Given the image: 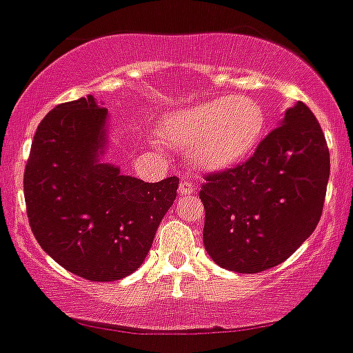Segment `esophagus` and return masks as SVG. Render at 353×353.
<instances>
[{
  "label": "esophagus",
  "mask_w": 353,
  "mask_h": 353,
  "mask_svg": "<svg viewBox=\"0 0 353 353\" xmlns=\"http://www.w3.org/2000/svg\"><path fill=\"white\" fill-rule=\"evenodd\" d=\"M195 188H197V185H195L194 181L183 179L179 183V194H183V195H194Z\"/></svg>",
  "instance_id": "34e87169"
}]
</instances>
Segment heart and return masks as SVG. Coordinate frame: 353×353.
<instances>
[{
    "instance_id": "1",
    "label": "heart",
    "mask_w": 353,
    "mask_h": 353,
    "mask_svg": "<svg viewBox=\"0 0 353 353\" xmlns=\"http://www.w3.org/2000/svg\"><path fill=\"white\" fill-rule=\"evenodd\" d=\"M265 113L249 97L223 96L174 113L165 122V137L195 149L197 163L223 168L238 163L257 145Z\"/></svg>"
}]
</instances>
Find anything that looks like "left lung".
Here are the masks:
<instances>
[{"label": "left lung", "mask_w": 353, "mask_h": 353, "mask_svg": "<svg viewBox=\"0 0 353 353\" xmlns=\"http://www.w3.org/2000/svg\"><path fill=\"white\" fill-rule=\"evenodd\" d=\"M329 172L320 122L299 101L247 161L204 176L202 240L211 259L238 274L286 261L320 222Z\"/></svg>", "instance_id": "1"}]
</instances>
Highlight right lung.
Masks as SVG:
<instances>
[{"label": "right lung", "mask_w": 353, "mask_h": 353, "mask_svg": "<svg viewBox=\"0 0 353 353\" xmlns=\"http://www.w3.org/2000/svg\"><path fill=\"white\" fill-rule=\"evenodd\" d=\"M106 108L94 97L54 106L41 121L24 168L33 236L58 265L96 283L119 281L145 259L179 179L145 183L99 163Z\"/></svg>", "instance_id": "add662e5"}]
</instances>
